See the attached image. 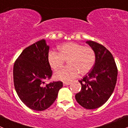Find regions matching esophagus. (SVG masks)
I'll return each instance as SVG.
<instances>
[{
	"mask_svg": "<svg viewBox=\"0 0 128 128\" xmlns=\"http://www.w3.org/2000/svg\"><path fill=\"white\" fill-rule=\"evenodd\" d=\"M70 82H63V86H68V85H70Z\"/></svg>",
	"mask_w": 128,
	"mask_h": 128,
	"instance_id": "34e87169",
	"label": "esophagus"
}]
</instances>
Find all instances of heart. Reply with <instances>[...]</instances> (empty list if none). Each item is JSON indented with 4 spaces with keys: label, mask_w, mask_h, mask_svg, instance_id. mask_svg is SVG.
<instances>
[{
    "label": "heart",
    "mask_w": 128,
    "mask_h": 128,
    "mask_svg": "<svg viewBox=\"0 0 128 128\" xmlns=\"http://www.w3.org/2000/svg\"><path fill=\"white\" fill-rule=\"evenodd\" d=\"M58 53L52 51L48 53V62L52 70H56L67 61L68 65L54 74L56 80L70 82L78 74L85 75L93 68L96 60L95 51L88 46L69 42L59 46Z\"/></svg>",
    "instance_id": "b5f03b06"
}]
</instances>
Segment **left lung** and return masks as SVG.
<instances>
[{
  "mask_svg": "<svg viewBox=\"0 0 128 128\" xmlns=\"http://www.w3.org/2000/svg\"><path fill=\"white\" fill-rule=\"evenodd\" d=\"M86 43L95 51L93 68L79 80L81 90L75 95L77 102L87 109H97L105 104L115 88L118 68L112 54L103 45L93 41Z\"/></svg>",
  "mask_w": 128,
  "mask_h": 128,
  "instance_id": "obj_1",
  "label": "left lung"
}]
</instances>
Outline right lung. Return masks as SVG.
Returning <instances> with one entry per match:
<instances>
[{
    "instance_id": "obj_1",
    "label": "right lung",
    "mask_w": 128,
    "mask_h": 128,
    "mask_svg": "<svg viewBox=\"0 0 128 128\" xmlns=\"http://www.w3.org/2000/svg\"><path fill=\"white\" fill-rule=\"evenodd\" d=\"M48 53L49 46L41 40L26 48L14 63L16 91L21 101L32 110L41 111L50 108L63 87L61 81L45 84L44 80L52 76Z\"/></svg>"
}]
</instances>
